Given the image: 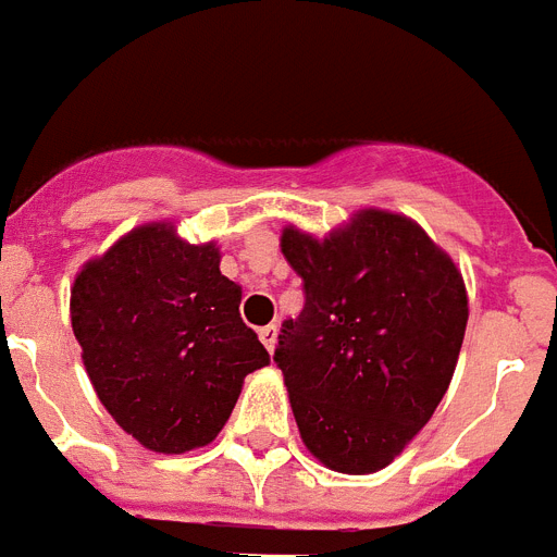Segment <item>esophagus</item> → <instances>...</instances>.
Masks as SVG:
<instances>
[{"label": "esophagus", "instance_id": "esophagus-1", "mask_svg": "<svg viewBox=\"0 0 557 557\" xmlns=\"http://www.w3.org/2000/svg\"><path fill=\"white\" fill-rule=\"evenodd\" d=\"M260 341H263V346L269 351H274V343H277V325L274 323H269V325H263V329H260Z\"/></svg>", "mask_w": 557, "mask_h": 557}]
</instances>
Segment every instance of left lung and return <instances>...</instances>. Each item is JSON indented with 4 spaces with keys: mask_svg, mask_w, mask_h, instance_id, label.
Listing matches in <instances>:
<instances>
[{
    "mask_svg": "<svg viewBox=\"0 0 557 557\" xmlns=\"http://www.w3.org/2000/svg\"><path fill=\"white\" fill-rule=\"evenodd\" d=\"M280 246L306 297L274 349L302 443L334 472H377L449 388L463 277L418 223L374 208L325 239L286 228Z\"/></svg>",
    "mask_w": 557,
    "mask_h": 557,
    "instance_id": "left-lung-1",
    "label": "left lung"
}]
</instances>
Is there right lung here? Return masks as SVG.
Returning <instances> with one entry per match:
<instances>
[{
    "label": "right lung",
    "mask_w": 557,
    "mask_h": 557,
    "mask_svg": "<svg viewBox=\"0 0 557 557\" xmlns=\"http://www.w3.org/2000/svg\"><path fill=\"white\" fill-rule=\"evenodd\" d=\"M239 300L214 243L188 246L169 223L134 228L76 274L71 325L85 372L146 449L180 455L214 441L246 374L269 366Z\"/></svg>",
    "instance_id": "obj_1"
}]
</instances>
